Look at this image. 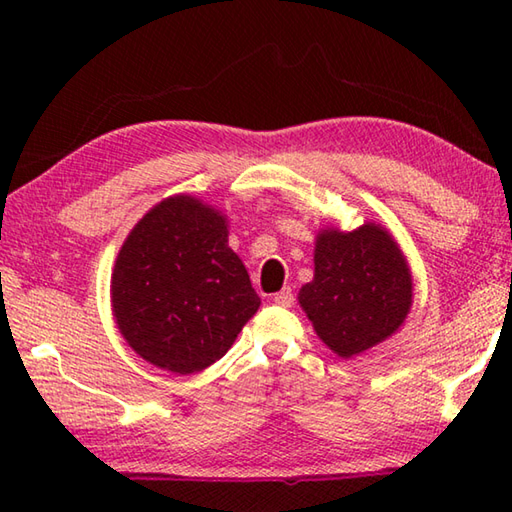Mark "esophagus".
I'll return each mask as SVG.
<instances>
[{"mask_svg": "<svg viewBox=\"0 0 512 512\" xmlns=\"http://www.w3.org/2000/svg\"><path fill=\"white\" fill-rule=\"evenodd\" d=\"M293 300H296V298H293V291L289 287L273 293V302H275L277 307H291Z\"/></svg>", "mask_w": 512, "mask_h": 512, "instance_id": "esophagus-1", "label": "esophagus"}]
</instances>
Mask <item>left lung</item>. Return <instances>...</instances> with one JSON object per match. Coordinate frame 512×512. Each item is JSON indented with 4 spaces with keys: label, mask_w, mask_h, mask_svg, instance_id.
<instances>
[{
    "label": "left lung",
    "mask_w": 512,
    "mask_h": 512,
    "mask_svg": "<svg viewBox=\"0 0 512 512\" xmlns=\"http://www.w3.org/2000/svg\"><path fill=\"white\" fill-rule=\"evenodd\" d=\"M298 302L318 339L352 359L404 323L413 302L411 268L391 232L377 223L352 232L320 230L314 280L300 289Z\"/></svg>",
    "instance_id": "left-lung-1"
}]
</instances>
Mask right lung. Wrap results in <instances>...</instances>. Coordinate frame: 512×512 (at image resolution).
I'll return each mask as SVG.
<instances>
[{"mask_svg": "<svg viewBox=\"0 0 512 512\" xmlns=\"http://www.w3.org/2000/svg\"><path fill=\"white\" fill-rule=\"evenodd\" d=\"M110 298L126 343L176 375L221 359L262 302L228 246V219L187 194L137 221L112 268Z\"/></svg>", "mask_w": 512, "mask_h": 512, "instance_id": "obj_1", "label": "right lung"}]
</instances>
